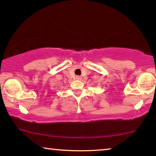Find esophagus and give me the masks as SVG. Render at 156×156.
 <instances>
[{"mask_svg":"<svg viewBox=\"0 0 156 156\" xmlns=\"http://www.w3.org/2000/svg\"><path fill=\"white\" fill-rule=\"evenodd\" d=\"M76 79H77V80H80V79H81V77L77 76V77H76Z\"/></svg>","mask_w":156,"mask_h":156,"instance_id":"1","label":"esophagus"}]
</instances>
